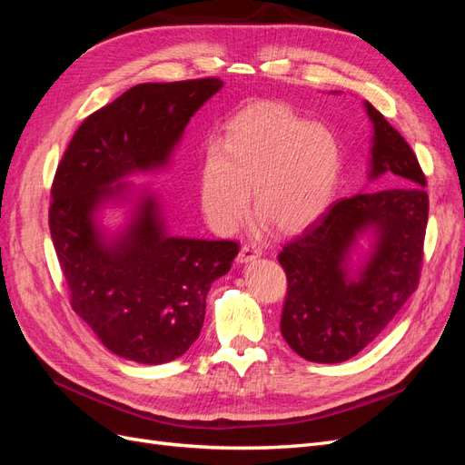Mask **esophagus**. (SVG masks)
Masks as SVG:
<instances>
[{
	"instance_id": "1",
	"label": "esophagus",
	"mask_w": 465,
	"mask_h": 465,
	"mask_svg": "<svg viewBox=\"0 0 465 465\" xmlns=\"http://www.w3.org/2000/svg\"><path fill=\"white\" fill-rule=\"evenodd\" d=\"M260 256H262V248L256 246V244L248 242V244H244V246L241 248V252H238V262L246 263V262H252V260H256V258H260Z\"/></svg>"
}]
</instances>
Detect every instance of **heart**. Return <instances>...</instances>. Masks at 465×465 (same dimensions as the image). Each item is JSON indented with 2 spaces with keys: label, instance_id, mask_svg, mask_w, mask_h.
<instances>
[{
  "label": "heart",
  "instance_id": "heart-1",
  "mask_svg": "<svg viewBox=\"0 0 465 465\" xmlns=\"http://www.w3.org/2000/svg\"><path fill=\"white\" fill-rule=\"evenodd\" d=\"M340 145L330 130L279 103L244 108L211 139L198 168V202L217 232L256 213L277 232L311 227L328 209L340 178Z\"/></svg>",
  "mask_w": 465,
  "mask_h": 465
}]
</instances>
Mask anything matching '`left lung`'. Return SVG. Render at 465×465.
<instances>
[{
  "label": "left lung",
  "instance_id": "obj_1",
  "mask_svg": "<svg viewBox=\"0 0 465 465\" xmlns=\"http://www.w3.org/2000/svg\"><path fill=\"white\" fill-rule=\"evenodd\" d=\"M364 108L374 130L369 178L403 184L335 202L279 254L289 283L281 333L312 362H343L367 347L415 292L423 263L425 174L401 134L371 103ZM367 232L373 252L351 272L350 252Z\"/></svg>",
  "mask_w": 465,
  "mask_h": 465
}]
</instances>
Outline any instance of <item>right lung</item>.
<instances>
[{
    "label": "right lung",
    "mask_w": 465,
    "mask_h": 465,
    "mask_svg": "<svg viewBox=\"0 0 465 465\" xmlns=\"http://www.w3.org/2000/svg\"><path fill=\"white\" fill-rule=\"evenodd\" d=\"M221 87L217 77L132 87L85 118L55 171L50 234L72 308L122 359L184 355L202 331L211 283L238 254L234 241L171 236L159 200L125 180L171 163L190 118ZM110 203L133 205L114 237L97 224Z\"/></svg>",
    "instance_id": "add662e5"
}]
</instances>
